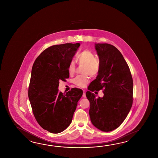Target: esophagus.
<instances>
[{
	"instance_id": "1",
	"label": "esophagus",
	"mask_w": 158,
	"mask_h": 158,
	"mask_svg": "<svg viewBox=\"0 0 158 158\" xmlns=\"http://www.w3.org/2000/svg\"><path fill=\"white\" fill-rule=\"evenodd\" d=\"M86 91L83 90V95H82V97L84 98H86Z\"/></svg>"
}]
</instances>
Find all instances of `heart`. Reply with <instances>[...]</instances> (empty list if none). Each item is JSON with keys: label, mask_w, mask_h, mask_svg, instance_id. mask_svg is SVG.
<instances>
[{"label": "heart", "mask_w": 158, "mask_h": 158, "mask_svg": "<svg viewBox=\"0 0 158 158\" xmlns=\"http://www.w3.org/2000/svg\"><path fill=\"white\" fill-rule=\"evenodd\" d=\"M76 59L79 64L84 65L82 73L84 74L78 75L73 79V83L78 87H84L90 81V74L91 76H97L101 69V62L95 57V54L90 51L85 50L76 55ZM76 65L74 61H70L68 65V71L69 74H74Z\"/></svg>", "instance_id": "b5f03b06"}]
</instances>
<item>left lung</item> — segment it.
I'll use <instances>...</instances> for the list:
<instances>
[{"label":"left lung","instance_id":"obj_1","mask_svg":"<svg viewBox=\"0 0 158 158\" xmlns=\"http://www.w3.org/2000/svg\"><path fill=\"white\" fill-rule=\"evenodd\" d=\"M101 69L86 93L90 102L92 124L102 131H110L124 121L133 104V81L127 63L116 47L95 44ZM103 89V98L90 92Z\"/></svg>","mask_w":158,"mask_h":158}]
</instances>
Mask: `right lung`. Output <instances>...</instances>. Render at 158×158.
I'll return each instance as SVG.
<instances>
[{
    "instance_id": "1",
    "label": "right lung",
    "mask_w": 158,
    "mask_h": 158,
    "mask_svg": "<svg viewBox=\"0 0 158 158\" xmlns=\"http://www.w3.org/2000/svg\"><path fill=\"white\" fill-rule=\"evenodd\" d=\"M80 44L54 45L45 49L34 63L28 97L35 118L42 128L59 133L72 122L82 90L72 88L63 94L59 92V81L69 77L68 71Z\"/></svg>"
}]
</instances>
